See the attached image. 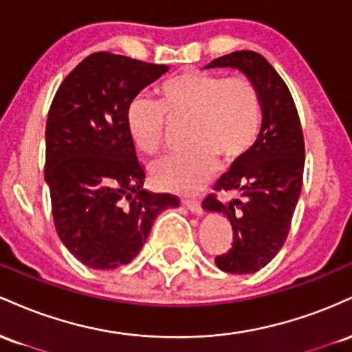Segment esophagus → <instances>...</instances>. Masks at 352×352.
<instances>
[{
    "instance_id": "esophagus-1",
    "label": "esophagus",
    "mask_w": 352,
    "mask_h": 352,
    "mask_svg": "<svg viewBox=\"0 0 352 352\" xmlns=\"http://www.w3.org/2000/svg\"><path fill=\"white\" fill-rule=\"evenodd\" d=\"M184 205L190 210V212L195 213V215H201V213H204V208H201L200 201H197V200H184Z\"/></svg>"
}]
</instances>
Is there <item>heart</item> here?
I'll use <instances>...</instances> for the list:
<instances>
[{"label": "heart", "instance_id": "heart-1", "mask_svg": "<svg viewBox=\"0 0 352 352\" xmlns=\"http://www.w3.org/2000/svg\"><path fill=\"white\" fill-rule=\"evenodd\" d=\"M167 116L188 120L190 147L151 165L155 187L192 195L208 184L223 165L240 162L252 151L263 124L258 89L246 78L188 69L159 87V102L137 98L127 109V129L140 152L157 153L164 145Z\"/></svg>", "mask_w": 352, "mask_h": 352}]
</instances>
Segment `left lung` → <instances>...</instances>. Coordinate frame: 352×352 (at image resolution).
I'll return each instance as SVG.
<instances>
[{
    "instance_id": "8db88e82",
    "label": "left lung",
    "mask_w": 352,
    "mask_h": 352,
    "mask_svg": "<svg viewBox=\"0 0 352 352\" xmlns=\"http://www.w3.org/2000/svg\"><path fill=\"white\" fill-rule=\"evenodd\" d=\"M208 67H235L254 84L263 106L260 135L240 162L217 180L204 208L227 215L233 243L215 263L221 272L248 274L276 256L288 238L302 185L305 137L288 86L272 64L254 51H235L213 59ZM237 195L221 204L217 192Z\"/></svg>"
}]
</instances>
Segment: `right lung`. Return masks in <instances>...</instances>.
<instances>
[{"label":"right lung","mask_w":352,"mask_h":352,"mask_svg":"<svg viewBox=\"0 0 352 352\" xmlns=\"http://www.w3.org/2000/svg\"><path fill=\"white\" fill-rule=\"evenodd\" d=\"M167 71L165 64L94 52L52 99L44 180L60 241L89 268L131 263L157 215L180 204L170 193L144 190L145 170L127 129L132 100Z\"/></svg>","instance_id":"add662e5"}]
</instances>
